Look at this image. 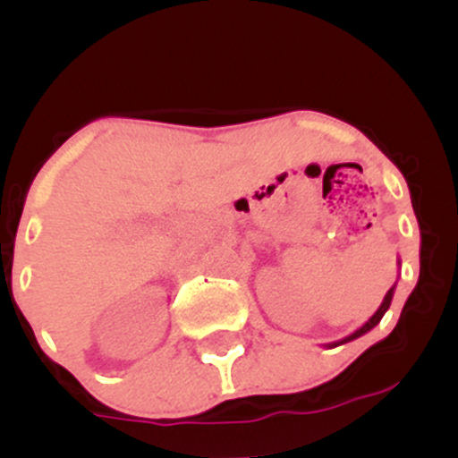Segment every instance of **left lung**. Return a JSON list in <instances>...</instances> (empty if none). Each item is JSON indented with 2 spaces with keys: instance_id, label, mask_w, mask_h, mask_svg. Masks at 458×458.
Listing matches in <instances>:
<instances>
[{
  "instance_id": "1",
  "label": "left lung",
  "mask_w": 458,
  "mask_h": 458,
  "mask_svg": "<svg viewBox=\"0 0 458 458\" xmlns=\"http://www.w3.org/2000/svg\"><path fill=\"white\" fill-rule=\"evenodd\" d=\"M398 265H401V260H398ZM394 291H396V284H394V286L390 288V291L386 293V297H383V301H381V306L377 308V312L372 314L370 318L366 320L364 325H361L360 329H355L353 334L351 335H346V338H343V340H335V343H329L327 346L329 349H334V346H340V344H346V343H351V340H355V338H360V335H364V334H368V331H370L372 327H377V325H379V320L383 318V314L387 312V308H390V303H392V297H394Z\"/></svg>"
}]
</instances>
